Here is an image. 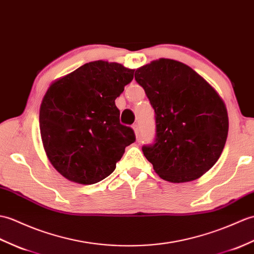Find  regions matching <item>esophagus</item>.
I'll list each match as a JSON object with an SVG mask.
<instances>
[{"instance_id": "34e87169", "label": "esophagus", "mask_w": 254, "mask_h": 254, "mask_svg": "<svg viewBox=\"0 0 254 254\" xmlns=\"http://www.w3.org/2000/svg\"><path fill=\"white\" fill-rule=\"evenodd\" d=\"M132 127H133V129H134L135 136H136V138H138V137H139V128H138V126H137V125H133Z\"/></svg>"}]
</instances>
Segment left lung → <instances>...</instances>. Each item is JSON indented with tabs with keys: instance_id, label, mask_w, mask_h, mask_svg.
Instances as JSON below:
<instances>
[{
	"instance_id": "left-lung-1",
	"label": "left lung",
	"mask_w": 254,
	"mask_h": 254,
	"mask_svg": "<svg viewBox=\"0 0 254 254\" xmlns=\"http://www.w3.org/2000/svg\"><path fill=\"white\" fill-rule=\"evenodd\" d=\"M135 80L156 114V140L143 147L144 156L164 181L199 179L219 160L226 143L223 99L190 66L169 58L136 69Z\"/></svg>"
}]
</instances>
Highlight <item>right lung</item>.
<instances>
[{
  "instance_id": "1",
  "label": "right lung",
  "mask_w": 254,
  "mask_h": 254,
  "mask_svg": "<svg viewBox=\"0 0 254 254\" xmlns=\"http://www.w3.org/2000/svg\"><path fill=\"white\" fill-rule=\"evenodd\" d=\"M134 70L118 63H87L53 82L40 107V132L52 166L67 180L91 185L116 169L135 141L120 123L115 100Z\"/></svg>"
}]
</instances>
